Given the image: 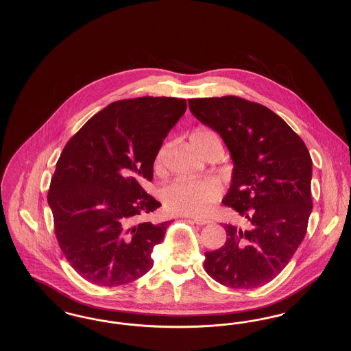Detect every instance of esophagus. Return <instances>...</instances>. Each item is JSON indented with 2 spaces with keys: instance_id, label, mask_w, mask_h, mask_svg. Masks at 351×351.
Instances as JSON below:
<instances>
[{
  "instance_id": "34e87169",
  "label": "esophagus",
  "mask_w": 351,
  "mask_h": 351,
  "mask_svg": "<svg viewBox=\"0 0 351 351\" xmlns=\"http://www.w3.org/2000/svg\"><path fill=\"white\" fill-rule=\"evenodd\" d=\"M193 219V222L195 223H197V225H208V223H210V219H208V218L204 217H191Z\"/></svg>"
}]
</instances>
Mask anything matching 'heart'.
<instances>
[{
  "instance_id": "obj_1",
  "label": "heart",
  "mask_w": 351,
  "mask_h": 351,
  "mask_svg": "<svg viewBox=\"0 0 351 351\" xmlns=\"http://www.w3.org/2000/svg\"><path fill=\"white\" fill-rule=\"evenodd\" d=\"M210 132L199 130L191 135V143H196L208 136ZM162 155L156 158V167L160 166ZM222 188L216 179H182L167 185L162 192V201L169 212L175 215L200 216L209 210L210 205L221 196Z\"/></svg>"
}]
</instances>
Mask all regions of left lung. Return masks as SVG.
<instances>
[{
    "mask_svg": "<svg viewBox=\"0 0 351 351\" xmlns=\"http://www.w3.org/2000/svg\"><path fill=\"white\" fill-rule=\"evenodd\" d=\"M189 110L230 151L232 184L222 202L243 219L223 225L225 245L204 268L230 288L271 282L300 246L312 212V159L300 136L266 106L235 96L192 99Z\"/></svg>",
    "mask_w": 351,
    "mask_h": 351,
    "instance_id": "1",
    "label": "left lung"
}]
</instances>
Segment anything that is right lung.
<instances>
[{
    "label": "right lung",
    "instance_id": "right-lung-1",
    "mask_svg": "<svg viewBox=\"0 0 351 351\" xmlns=\"http://www.w3.org/2000/svg\"><path fill=\"white\" fill-rule=\"evenodd\" d=\"M185 109L175 97L112 102L60 154L47 201L60 249L89 283L122 285L152 267L169 222L143 219L162 204L142 184L152 180L155 158Z\"/></svg>",
    "mask_w": 351,
    "mask_h": 351
}]
</instances>
